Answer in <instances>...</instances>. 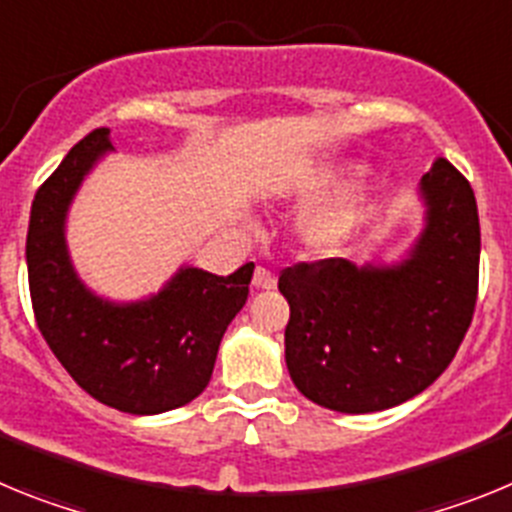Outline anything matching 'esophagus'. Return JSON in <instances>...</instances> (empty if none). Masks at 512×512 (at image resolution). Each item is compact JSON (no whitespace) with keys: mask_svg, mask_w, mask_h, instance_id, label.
Here are the masks:
<instances>
[{"mask_svg":"<svg viewBox=\"0 0 512 512\" xmlns=\"http://www.w3.org/2000/svg\"><path fill=\"white\" fill-rule=\"evenodd\" d=\"M253 289H274L277 287V277L271 274L269 269H264V266H259V269L253 271Z\"/></svg>","mask_w":512,"mask_h":512,"instance_id":"obj_1","label":"esophagus"}]
</instances>
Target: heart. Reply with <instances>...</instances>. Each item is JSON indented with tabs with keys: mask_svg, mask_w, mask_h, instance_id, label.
Here are the masks:
<instances>
[{
	"mask_svg": "<svg viewBox=\"0 0 512 512\" xmlns=\"http://www.w3.org/2000/svg\"><path fill=\"white\" fill-rule=\"evenodd\" d=\"M336 184V176H328L318 189L333 187ZM369 212V197L364 192L343 194L341 200L330 202V205L318 207V210H310L300 220V235L305 246H310L312 251L328 253L341 248L343 243L351 238L356 228L361 225V220Z\"/></svg>",
	"mask_w": 512,
	"mask_h": 512,
	"instance_id": "b5f03b06",
	"label": "heart"
}]
</instances>
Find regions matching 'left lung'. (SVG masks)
Segmentation results:
<instances>
[{
	"mask_svg": "<svg viewBox=\"0 0 512 512\" xmlns=\"http://www.w3.org/2000/svg\"><path fill=\"white\" fill-rule=\"evenodd\" d=\"M420 192L425 228L400 264L302 261L279 277L289 377L323 408H395L431 387L467 336L479 284L477 200L446 158Z\"/></svg>",
	"mask_w": 512,
	"mask_h": 512,
	"instance_id": "1",
	"label": "left lung"
}]
</instances>
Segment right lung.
I'll list each match as a JSON object with an SVG mask.
<instances>
[{
  "label": "right lung",
  "mask_w": 512,
  "mask_h": 512,
  "mask_svg": "<svg viewBox=\"0 0 512 512\" xmlns=\"http://www.w3.org/2000/svg\"><path fill=\"white\" fill-rule=\"evenodd\" d=\"M107 151L110 130H92L35 192L25 246L35 323L94 400L130 415L166 413L210 382L225 328L248 300L253 261L230 277L184 266L158 295L128 305L89 292L63 228L76 189Z\"/></svg>",
  "instance_id": "obj_1"
}]
</instances>
